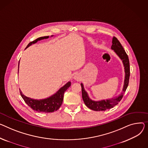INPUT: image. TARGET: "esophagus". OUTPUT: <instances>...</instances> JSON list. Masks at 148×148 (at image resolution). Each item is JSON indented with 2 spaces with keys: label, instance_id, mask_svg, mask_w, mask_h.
<instances>
[{
  "label": "esophagus",
  "instance_id": "1",
  "mask_svg": "<svg viewBox=\"0 0 148 148\" xmlns=\"http://www.w3.org/2000/svg\"><path fill=\"white\" fill-rule=\"evenodd\" d=\"M73 78L76 81H80L82 80V76L79 73H76L74 75Z\"/></svg>",
  "mask_w": 148,
  "mask_h": 148
}]
</instances>
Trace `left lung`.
I'll list each match as a JSON object with an SVG mask.
<instances>
[{
	"mask_svg": "<svg viewBox=\"0 0 148 148\" xmlns=\"http://www.w3.org/2000/svg\"><path fill=\"white\" fill-rule=\"evenodd\" d=\"M112 45L111 46V49L112 50H114L115 53L121 59L124 67L125 77L123 91L119 96L113 97L112 99L95 101L92 100L90 98L88 97L87 93L84 90L83 83H81L83 100L85 105L88 108H90V110L93 111H105L107 109H110V108H112L114 106L117 105L121 100L123 95L127 89L128 85H129L130 77V63L129 57H128L126 52L124 50L123 47L122 46L121 44L115 37H114L112 38Z\"/></svg>",
	"mask_w": 148,
	"mask_h": 148,
	"instance_id": "left-lung-1",
	"label": "left lung"
}]
</instances>
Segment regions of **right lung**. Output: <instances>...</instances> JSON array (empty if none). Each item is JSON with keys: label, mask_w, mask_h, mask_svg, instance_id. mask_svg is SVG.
<instances>
[{"label": "right lung", "mask_w": 148, "mask_h": 148, "mask_svg": "<svg viewBox=\"0 0 148 148\" xmlns=\"http://www.w3.org/2000/svg\"><path fill=\"white\" fill-rule=\"evenodd\" d=\"M53 36H51L52 37ZM49 36H44L39 37L35 40L29 43V44L27 45V47H28L29 46H31L32 44H34L37 43L38 41H40L41 40L45 38H48ZM19 67V64H18ZM71 86V82H68L67 83H66L63 87H61L59 90H58L57 92H56L55 94L52 95L51 96L46 98V99H31L30 97H28L24 95L22 93V92L19 90L20 92L21 96H22L23 99L25 101V102L32 109H33L34 111H36L38 112H53L55 111H57L59 108L62 105L63 99H64V95L65 92L67 90V88Z\"/></svg>", "instance_id": "obj_1"}]
</instances>
